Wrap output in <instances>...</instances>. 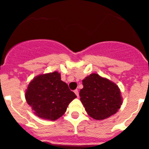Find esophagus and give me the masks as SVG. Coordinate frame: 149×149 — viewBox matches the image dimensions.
I'll list each match as a JSON object with an SVG mask.
<instances>
[{
	"label": "esophagus",
	"mask_w": 149,
	"mask_h": 149,
	"mask_svg": "<svg viewBox=\"0 0 149 149\" xmlns=\"http://www.w3.org/2000/svg\"><path fill=\"white\" fill-rule=\"evenodd\" d=\"M74 93H75L76 95H77V97H78V96H79V93H78V90H77V89H75V90L74 91Z\"/></svg>",
	"instance_id": "1"
}]
</instances>
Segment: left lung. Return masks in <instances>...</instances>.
<instances>
[{"label": "left lung", "instance_id": "left-lung-1", "mask_svg": "<svg viewBox=\"0 0 149 149\" xmlns=\"http://www.w3.org/2000/svg\"><path fill=\"white\" fill-rule=\"evenodd\" d=\"M83 85L79 95L85 110L92 118L105 119L120 108V90L114 83L98 74H91L83 81Z\"/></svg>", "mask_w": 149, "mask_h": 149}]
</instances>
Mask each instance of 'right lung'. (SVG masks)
Returning a JSON list of instances; mask_svg holds the SVG:
<instances>
[{
	"label": "right lung",
	"mask_w": 149,
	"mask_h": 149,
	"mask_svg": "<svg viewBox=\"0 0 149 149\" xmlns=\"http://www.w3.org/2000/svg\"><path fill=\"white\" fill-rule=\"evenodd\" d=\"M77 98L61 81L57 72L41 74L29 84L25 93L27 104L42 119L56 120L66 111L71 101Z\"/></svg>",
	"instance_id": "obj_1"
}]
</instances>
